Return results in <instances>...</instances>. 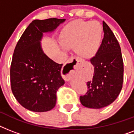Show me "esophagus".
Masks as SVG:
<instances>
[{"label": "esophagus", "mask_w": 134, "mask_h": 134, "mask_svg": "<svg viewBox=\"0 0 134 134\" xmlns=\"http://www.w3.org/2000/svg\"><path fill=\"white\" fill-rule=\"evenodd\" d=\"M73 61H76V62H80L81 60L79 59L78 58H71L68 60L67 63H65V65H63V68H62V76H63V79L65 81H69L73 75V69H70V63Z\"/></svg>", "instance_id": "1"}]
</instances>
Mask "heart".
<instances>
[{
    "mask_svg": "<svg viewBox=\"0 0 134 134\" xmlns=\"http://www.w3.org/2000/svg\"><path fill=\"white\" fill-rule=\"evenodd\" d=\"M103 27L97 21L76 20L63 28L60 41L66 48H76L83 58L93 56L102 40Z\"/></svg>",
    "mask_w": 134,
    "mask_h": 134,
    "instance_id": "b5f03b06",
    "label": "heart"
}]
</instances>
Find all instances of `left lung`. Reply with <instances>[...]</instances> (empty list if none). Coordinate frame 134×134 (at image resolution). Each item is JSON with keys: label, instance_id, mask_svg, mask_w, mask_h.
Returning <instances> with one entry per match:
<instances>
[{"label": "left lung", "instance_id": "8db88e82", "mask_svg": "<svg viewBox=\"0 0 134 134\" xmlns=\"http://www.w3.org/2000/svg\"><path fill=\"white\" fill-rule=\"evenodd\" d=\"M103 30L102 44L90 60L94 66L93 79L87 82V92L80 96L82 105L90 108H102L112 104L122 88L124 65L120 46L104 21Z\"/></svg>", "mask_w": 134, "mask_h": 134}]
</instances>
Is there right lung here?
Returning a JSON list of instances; mask_svg holds the SVG:
<instances>
[{"label": "right lung", "mask_w": 134, "mask_h": 134, "mask_svg": "<svg viewBox=\"0 0 134 134\" xmlns=\"http://www.w3.org/2000/svg\"><path fill=\"white\" fill-rule=\"evenodd\" d=\"M65 19L34 20L26 28L14 51L10 66L12 92L18 102L34 112L54 108L56 92L64 85L63 64H58L43 53L40 46L43 32L53 31Z\"/></svg>", "instance_id": "add662e5"}]
</instances>
